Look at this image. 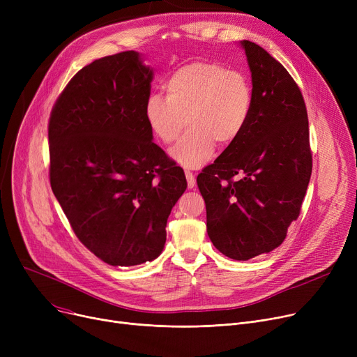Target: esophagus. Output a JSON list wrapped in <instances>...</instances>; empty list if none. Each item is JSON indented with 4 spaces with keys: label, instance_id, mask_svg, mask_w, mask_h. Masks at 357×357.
Listing matches in <instances>:
<instances>
[{
    "label": "esophagus",
    "instance_id": "34e87169",
    "mask_svg": "<svg viewBox=\"0 0 357 357\" xmlns=\"http://www.w3.org/2000/svg\"><path fill=\"white\" fill-rule=\"evenodd\" d=\"M185 176H186V182H188V188H194V186L197 185L194 174L191 171H185Z\"/></svg>",
    "mask_w": 357,
    "mask_h": 357
}]
</instances>
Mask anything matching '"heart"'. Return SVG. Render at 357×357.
Listing matches in <instances>:
<instances>
[{"label":"heart","mask_w":357,"mask_h":357,"mask_svg":"<svg viewBox=\"0 0 357 357\" xmlns=\"http://www.w3.org/2000/svg\"><path fill=\"white\" fill-rule=\"evenodd\" d=\"M166 98L152 93L144 102V119L163 144L174 143L190 124L171 158L188 169L201 167L214 155L217 143L234 144L249 124L253 91L245 75L217 62L197 61L178 68L163 84Z\"/></svg>","instance_id":"heart-1"}]
</instances>
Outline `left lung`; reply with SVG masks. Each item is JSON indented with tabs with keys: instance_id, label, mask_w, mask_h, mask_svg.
Segmentation results:
<instances>
[{
	"instance_id": "8db88e82",
	"label": "left lung",
	"mask_w": 357,
	"mask_h": 357,
	"mask_svg": "<svg viewBox=\"0 0 357 357\" xmlns=\"http://www.w3.org/2000/svg\"><path fill=\"white\" fill-rule=\"evenodd\" d=\"M240 45L252 72V116L245 133L204 167L197 183L215 249L249 260L282 245L301 211L312 156L298 85L264 47L249 40Z\"/></svg>"
}]
</instances>
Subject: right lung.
Listing matches in <instances>:
<instances>
[{
  "label": "right lung",
  "instance_id": "obj_1",
  "mask_svg": "<svg viewBox=\"0 0 357 357\" xmlns=\"http://www.w3.org/2000/svg\"><path fill=\"white\" fill-rule=\"evenodd\" d=\"M152 81L139 52L105 56L69 81L49 120L52 191L82 245L111 266L162 253L186 190L144 119Z\"/></svg>",
  "mask_w": 357,
  "mask_h": 357
}]
</instances>
